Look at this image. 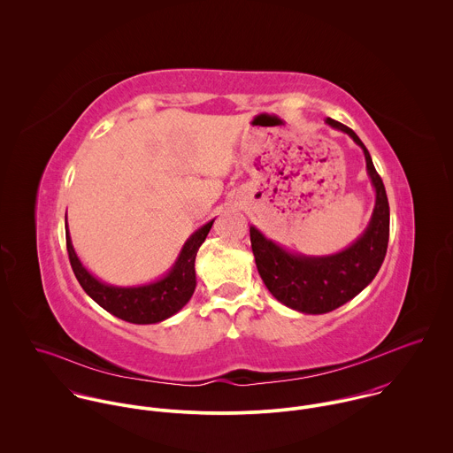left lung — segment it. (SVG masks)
<instances>
[{
    "mask_svg": "<svg viewBox=\"0 0 453 453\" xmlns=\"http://www.w3.org/2000/svg\"><path fill=\"white\" fill-rule=\"evenodd\" d=\"M326 124L350 135L365 153L366 171L375 188V207L366 230L334 255L307 257L288 251L266 239L257 226H250L253 255L266 289L282 305L302 314H326L357 296L375 279L388 253V194L370 151L347 126L333 119H326Z\"/></svg>",
    "mask_w": 453,
    "mask_h": 453,
    "instance_id": "obj_1",
    "label": "left lung"
}]
</instances>
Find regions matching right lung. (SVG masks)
Instances as JSON below:
<instances>
[{"label": "right lung", "instance_id": "right-lung-1", "mask_svg": "<svg viewBox=\"0 0 453 453\" xmlns=\"http://www.w3.org/2000/svg\"><path fill=\"white\" fill-rule=\"evenodd\" d=\"M214 219L194 232L171 270L158 280L141 286H113L92 275L78 258L71 235L67 230L65 216V248L71 268L83 288V291L115 318L132 324H155L178 314L192 298L195 286V257L205 241Z\"/></svg>", "mask_w": 453, "mask_h": 453}]
</instances>
